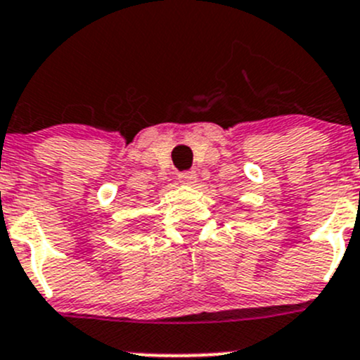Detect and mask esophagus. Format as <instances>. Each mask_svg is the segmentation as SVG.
Here are the masks:
<instances>
[{"label":"esophagus","mask_w":360,"mask_h":360,"mask_svg":"<svg viewBox=\"0 0 360 360\" xmlns=\"http://www.w3.org/2000/svg\"><path fill=\"white\" fill-rule=\"evenodd\" d=\"M179 183L186 184V186H191V184L197 183V174H195V172L179 174Z\"/></svg>","instance_id":"1"}]
</instances>
